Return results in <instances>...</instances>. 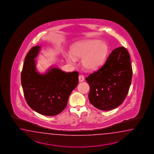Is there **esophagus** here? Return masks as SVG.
<instances>
[{"label":"esophagus","instance_id":"obj_1","mask_svg":"<svg viewBox=\"0 0 154 154\" xmlns=\"http://www.w3.org/2000/svg\"><path fill=\"white\" fill-rule=\"evenodd\" d=\"M79 80L80 82H82L84 80V76L82 75H80L79 76Z\"/></svg>","mask_w":154,"mask_h":154}]
</instances>
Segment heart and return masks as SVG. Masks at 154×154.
I'll return each instance as SVG.
<instances>
[{
	"mask_svg": "<svg viewBox=\"0 0 154 154\" xmlns=\"http://www.w3.org/2000/svg\"><path fill=\"white\" fill-rule=\"evenodd\" d=\"M108 53V47L97 39H88L75 43L71 48V54L66 60L72 64L75 59L82 58V64L87 70L97 69L104 62Z\"/></svg>",
	"mask_w": 154,
	"mask_h": 154,
	"instance_id": "b5f03b06",
	"label": "heart"
}]
</instances>
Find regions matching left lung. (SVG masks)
Returning a JSON list of instances; mask_svg holds the SVG:
<instances>
[{
	"instance_id": "1",
	"label": "left lung",
	"mask_w": 154,
	"mask_h": 154,
	"mask_svg": "<svg viewBox=\"0 0 154 154\" xmlns=\"http://www.w3.org/2000/svg\"><path fill=\"white\" fill-rule=\"evenodd\" d=\"M133 70L130 55L124 47L114 49L100 68L86 78L91 104L102 111L121 105L128 94Z\"/></svg>"
}]
</instances>
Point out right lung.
<instances>
[{"label":"right lung","instance_id":"add662e5","mask_svg":"<svg viewBox=\"0 0 154 154\" xmlns=\"http://www.w3.org/2000/svg\"><path fill=\"white\" fill-rule=\"evenodd\" d=\"M40 49V46L33 47L25 57L21 76L23 94L27 103L35 111L56 116L66 108L69 95L78 84L79 73L64 72L52 67L40 74L35 59Z\"/></svg>","mask_w":154,"mask_h":154}]
</instances>
